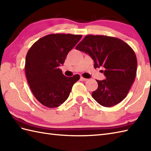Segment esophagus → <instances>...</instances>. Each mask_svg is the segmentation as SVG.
Instances as JSON below:
<instances>
[{
  "label": "esophagus",
  "instance_id": "obj_1",
  "mask_svg": "<svg viewBox=\"0 0 151 151\" xmlns=\"http://www.w3.org/2000/svg\"><path fill=\"white\" fill-rule=\"evenodd\" d=\"M81 80L82 81H88V78H84V77H82V76H81Z\"/></svg>",
  "mask_w": 151,
  "mask_h": 151
}]
</instances>
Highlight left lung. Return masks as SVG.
I'll return each mask as SVG.
<instances>
[{"mask_svg":"<svg viewBox=\"0 0 151 151\" xmlns=\"http://www.w3.org/2000/svg\"><path fill=\"white\" fill-rule=\"evenodd\" d=\"M76 49L88 53L94 61V67H103L105 80L97 81L98 88L92 97L99 104L111 107L127 97L135 80L136 54L129 45L119 38L87 35Z\"/></svg>","mask_w":151,"mask_h":151,"instance_id":"obj_1","label":"left lung"}]
</instances>
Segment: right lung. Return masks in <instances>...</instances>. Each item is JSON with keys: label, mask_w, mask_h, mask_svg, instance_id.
Returning a JSON list of instances; mask_svg holds the SVG:
<instances>
[{"label": "right lung", "mask_w": 151, "mask_h": 151, "mask_svg": "<svg viewBox=\"0 0 151 151\" xmlns=\"http://www.w3.org/2000/svg\"><path fill=\"white\" fill-rule=\"evenodd\" d=\"M82 35L51 34L38 40L28 50L25 74L34 97L41 104L56 108L62 104L71 91L79 75L67 77L59 66L63 65L69 51Z\"/></svg>", "instance_id": "right-lung-1"}]
</instances>
